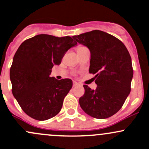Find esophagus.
Masks as SVG:
<instances>
[{
  "mask_svg": "<svg viewBox=\"0 0 149 149\" xmlns=\"http://www.w3.org/2000/svg\"><path fill=\"white\" fill-rule=\"evenodd\" d=\"M78 86H79V83H77V82H73V87Z\"/></svg>",
  "mask_w": 149,
  "mask_h": 149,
  "instance_id": "obj_1",
  "label": "esophagus"
}]
</instances>
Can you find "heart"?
Segmentation results:
<instances>
[{"label":"heart","mask_w":149,"mask_h":149,"mask_svg":"<svg viewBox=\"0 0 149 149\" xmlns=\"http://www.w3.org/2000/svg\"><path fill=\"white\" fill-rule=\"evenodd\" d=\"M84 48V46H79V47H78L77 50L78 49H81V48Z\"/></svg>","instance_id":"obj_1"}]
</instances>
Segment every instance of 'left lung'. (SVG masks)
Masks as SVG:
<instances>
[{"instance_id": "left-lung-1", "label": "left lung", "mask_w": 149, "mask_h": 149, "mask_svg": "<svg viewBox=\"0 0 149 149\" xmlns=\"http://www.w3.org/2000/svg\"><path fill=\"white\" fill-rule=\"evenodd\" d=\"M73 38L90 50L89 73L95 74L97 84L95 90L84 86L80 106L93 118H109L121 109L131 92L134 74L131 56L119 39L103 31L94 30Z\"/></svg>"}]
</instances>
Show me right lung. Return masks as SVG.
Here are the masks:
<instances>
[{
  "label": "right lung",
  "mask_w": 149,
  "mask_h": 149,
  "mask_svg": "<svg viewBox=\"0 0 149 149\" xmlns=\"http://www.w3.org/2000/svg\"><path fill=\"white\" fill-rule=\"evenodd\" d=\"M77 42L71 37L40 34L21 43L10 69L12 93L28 116L45 120L60 112L72 80L51 77L54 65H59L68 49Z\"/></svg>",
  "instance_id": "right-lung-1"
}]
</instances>
